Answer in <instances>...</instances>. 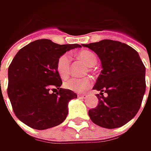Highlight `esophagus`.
<instances>
[{"instance_id": "esophagus-1", "label": "esophagus", "mask_w": 151, "mask_h": 151, "mask_svg": "<svg viewBox=\"0 0 151 151\" xmlns=\"http://www.w3.org/2000/svg\"><path fill=\"white\" fill-rule=\"evenodd\" d=\"M78 96L80 98H83V99H86L87 97V94L86 93H81V94H78Z\"/></svg>"}]
</instances>
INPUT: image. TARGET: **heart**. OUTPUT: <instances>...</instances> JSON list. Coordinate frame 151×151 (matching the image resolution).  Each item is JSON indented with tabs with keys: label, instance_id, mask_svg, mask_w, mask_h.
Returning a JSON list of instances; mask_svg holds the SVG:
<instances>
[{
	"label": "heart",
	"instance_id": "heart-1",
	"mask_svg": "<svg viewBox=\"0 0 151 151\" xmlns=\"http://www.w3.org/2000/svg\"><path fill=\"white\" fill-rule=\"evenodd\" d=\"M77 59L81 60L87 67H93L96 65L97 58L96 55L90 50H82L77 54ZM56 69L60 76L62 79H65L70 75V56L65 54L62 55L58 59L56 63ZM64 86L69 90L81 92L88 89L91 85V79L89 77L85 78H70L64 82Z\"/></svg>",
	"mask_w": 151,
	"mask_h": 151
}]
</instances>
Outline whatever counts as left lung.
<instances>
[{
    "instance_id": "1",
    "label": "left lung",
    "mask_w": 151,
    "mask_h": 151,
    "mask_svg": "<svg viewBox=\"0 0 151 151\" xmlns=\"http://www.w3.org/2000/svg\"><path fill=\"white\" fill-rule=\"evenodd\" d=\"M82 46L98 55L102 66L93 87L101 91L96 94L99 103L89 110L90 119L106 129L126 124L139 112L146 88L145 67L138 52L128 44L110 39Z\"/></svg>"
}]
</instances>
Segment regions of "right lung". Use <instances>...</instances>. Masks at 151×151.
Masks as SVG:
<instances>
[{"label": "right lung", "instance_id": "1", "mask_svg": "<svg viewBox=\"0 0 151 151\" xmlns=\"http://www.w3.org/2000/svg\"><path fill=\"white\" fill-rule=\"evenodd\" d=\"M77 47L81 46L38 39L22 48L10 64L7 95L17 118L30 128L47 129L66 119L68 103L77 95L60 88L56 63L66 51Z\"/></svg>", "mask_w": 151, "mask_h": 151}]
</instances>
